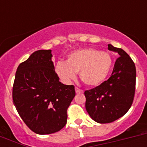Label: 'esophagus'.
Masks as SVG:
<instances>
[{
    "instance_id": "1",
    "label": "esophagus",
    "mask_w": 147,
    "mask_h": 147,
    "mask_svg": "<svg viewBox=\"0 0 147 147\" xmlns=\"http://www.w3.org/2000/svg\"><path fill=\"white\" fill-rule=\"evenodd\" d=\"M75 89H76V94H82V93H83V91H82V90L79 89L78 88L76 87V88H75Z\"/></svg>"
}]
</instances>
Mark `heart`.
Listing matches in <instances>:
<instances>
[{
	"mask_svg": "<svg viewBox=\"0 0 147 147\" xmlns=\"http://www.w3.org/2000/svg\"><path fill=\"white\" fill-rule=\"evenodd\" d=\"M112 64L111 56L107 52L82 49L69 53L66 62H58L55 71L62 82L69 83L79 71L81 80L85 85L98 86L106 80Z\"/></svg>",
	"mask_w": 147,
	"mask_h": 147,
	"instance_id": "heart-1",
	"label": "heart"
}]
</instances>
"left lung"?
I'll return each instance as SVG.
<instances>
[{
  "label": "left lung",
  "instance_id": "8db88e82",
  "mask_svg": "<svg viewBox=\"0 0 147 147\" xmlns=\"http://www.w3.org/2000/svg\"><path fill=\"white\" fill-rule=\"evenodd\" d=\"M108 50L118 53L113 72L107 81L85 91V109L92 120L99 123H111L128 111L135 93L136 67L122 49L107 45Z\"/></svg>",
  "mask_w": 147,
  "mask_h": 147
}]
</instances>
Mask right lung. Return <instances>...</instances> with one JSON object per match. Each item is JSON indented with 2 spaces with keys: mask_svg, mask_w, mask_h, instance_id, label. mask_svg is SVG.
Returning <instances> with one entry per match:
<instances>
[{
  "mask_svg": "<svg viewBox=\"0 0 147 147\" xmlns=\"http://www.w3.org/2000/svg\"><path fill=\"white\" fill-rule=\"evenodd\" d=\"M52 50H38L19 65L13 87L18 114L37 134L60 130L67 122V109L76 95L73 85L59 82Z\"/></svg>",
  "mask_w": 147,
  "mask_h": 147,
  "instance_id": "add662e5",
  "label": "right lung"
}]
</instances>
